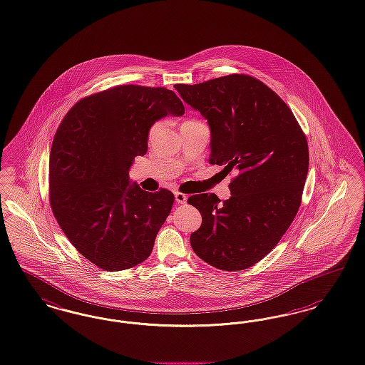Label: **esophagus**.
<instances>
[{
    "mask_svg": "<svg viewBox=\"0 0 365 365\" xmlns=\"http://www.w3.org/2000/svg\"><path fill=\"white\" fill-rule=\"evenodd\" d=\"M174 195H175L176 204H186V201H187V195H186V194L176 191Z\"/></svg>",
    "mask_w": 365,
    "mask_h": 365,
    "instance_id": "obj_1",
    "label": "esophagus"
}]
</instances>
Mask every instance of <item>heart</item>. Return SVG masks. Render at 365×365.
Returning <instances> with one entry per match:
<instances>
[{
    "mask_svg": "<svg viewBox=\"0 0 365 365\" xmlns=\"http://www.w3.org/2000/svg\"><path fill=\"white\" fill-rule=\"evenodd\" d=\"M159 126H160V123H155L152 128H150V130H149V134L152 135V134H155L156 133V130L159 129Z\"/></svg>",
    "mask_w": 365,
    "mask_h": 365,
    "instance_id": "b5f03b06",
    "label": "heart"
}]
</instances>
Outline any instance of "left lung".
Segmentation results:
<instances>
[{"mask_svg": "<svg viewBox=\"0 0 365 365\" xmlns=\"http://www.w3.org/2000/svg\"><path fill=\"white\" fill-rule=\"evenodd\" d=\"M175 88L207 120L209 163L236 173L222 204L213 192L187 200L202 216L190 245L217 269H247L276 247L299 210L308 173L306 135L291 108L254 77L231 74Z\"/></svg>", "mask_w": 365, "mask_h": 365, "instance_id": "8db88e82", "label": "left lung"}]
</instances>
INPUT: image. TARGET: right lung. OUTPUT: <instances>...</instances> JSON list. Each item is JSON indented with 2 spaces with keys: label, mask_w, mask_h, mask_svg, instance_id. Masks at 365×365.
I'll use <instances>...</instances> for the list:
<instances>
[{
  "label": "right lung",
  "mask_w": 365,
  "mask_h": 365,
  "mask_svg": "<svg viewBox=\"0 0 365 365\" xmlns=\"http://www.w3.org/2000/svg\"><path fill=\"white\" fill-rule=\"evenodd\" d=\"M183 114L170 89L119 86L80 101L59 125L48 163L51 209L101 269L125 270L150 255L174 194L144 191L131 182L130 163L145 155L155 122Z\"/></svg>",
  "instance_id": "obj_1"
}]
</instances>
